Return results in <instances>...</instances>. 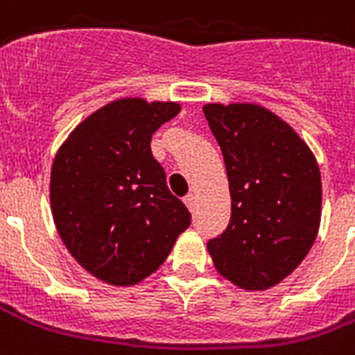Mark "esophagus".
Listing matches in <instances>:
<instances>
[{"label": "esophagus", "mask_w": 355, "mask_h": 355, "mask_svg": "<svg viewBox=\"0 0 355 355\" xmlns=\"http://www.w3.org/2000/svg\"><path fill=\"white\" fill-rule=\"evenodd\" d=\"M196 201H197V197L196 193H188V196L184 197V202H186V207L193 212V208H196Z\"/></svg>", "instance_id": "1"}]
</instances>
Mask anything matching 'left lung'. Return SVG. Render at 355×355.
<instances>
[{
  "label": "left lung",
  "instance_id": "8db88e82",
  "mask_svg": "<svg viewBox=\"0 0 355 355\" xmlns=\"http://www.w3.org/2000/svg\"><path fill=\"white\" fill-rule=\"evenodd\" d=\"M225 159L231 221L207 243L214 266L243 291H266L313 248L322 216L320 169L297 132L259 104H207Z\"/></svg>",
  "mask_w": 355,
  "mask_h": 355
}]
</instances>
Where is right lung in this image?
I'll list each match as a JSON object with an SVG mask.
<instances>
[{
	"instance_id": "right-lung-1",
	"label": "right lung",
	"mask_w": 355,
	"mask_h": 355,
	"mask_svg": "<svg viewBox=\"0 0 355 355\" xmlns=\"http://www.w3.org/2000/svg\"><path fill=\"white\" fill-rule=\"evenodd\" d=\"M177 102L119 98L91 113L59 147L50 175L53 223L81 268L113 286L154 274L191 214L150 150Z\"/></svg>"
}]
</instances>
